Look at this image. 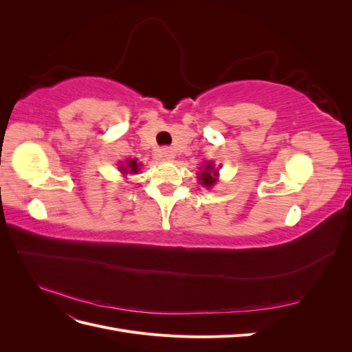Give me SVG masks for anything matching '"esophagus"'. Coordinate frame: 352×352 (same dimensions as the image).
I'll list each match as a JSON object with an SVG mask.
<instances>
[{
	"label": "esophagus",
	"mask_w": 352,
	"mask_h": 352,
	"mask_svg": "<svg viewBox=\"0 0 352 352\" xmlns=\"http://www.w3.org/2000/svg\"><path fill=\"white\" fill-rule=\"evenodd\" d=\"M160 155H162L166 160L175 158V153L172 151V148H162V150H160Z\"/></svg>",
	"instance_id": "esophagus-1"
}]
</instances>
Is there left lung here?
I'll return each instance as SVG.
<instances>
[{
  "label": "left lung",
  "mask_w": 352,
  "mask_h": 352,
  "mask_svg": "<svg viewBox=\"0 0 352 352\" xmlns=\"http://www.w3.org/2000/svg\"><path fill=\"white\" fill-rule=\"evenodd\" d=\"M216 176H217V170L212 167V164L211 163H208L206 167H204V170H202V172L199 173V176H198V179L201 180V185H204V186H211V185H214L216 184Z\"/></svg>",
  "instance_id": "8db88e82"
}]
</instances>
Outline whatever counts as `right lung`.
<instances>
[{"label": "right lung", "instance_id": "1", "mask_svg": "<svg viewBox=\"0 0 352 352\" xmlns=\"http://www.w3.org/2000/svg\"><path fill=\"white\" fill-rule=\"evenodd\" d=\"M140 163H136V160H127L126 166H120V170L123 173H136L140 170Z\"/></svg>", "mask_w": 352, "mask_h": 352}]
</instances>
